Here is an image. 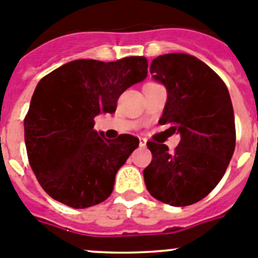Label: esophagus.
<instances>
[{
  "mask_svg": "<svg viewBox=\"0 0 258 258\" xmlns=\"http://www.w3.org/2000/svg\"><path fill=\"white\" fill-rule=\"evenodd\" d=\"M146 143H147V141H146L145 138H140V146H141V147H145Z\"/></svg>",
  "mask_w": 258,
  "mask_h": 258,
  "instance_id": "1",
  "label": "esophagus"
}]
</instances>
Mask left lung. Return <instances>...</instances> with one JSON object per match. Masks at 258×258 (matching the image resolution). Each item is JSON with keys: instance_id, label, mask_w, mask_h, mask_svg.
Instances as JSON below:
<instances>
[{"instance_id": "obj_1", "label": "left lung", "mask_w": 258, "mask_h": 258, "mask_svg": "<svg viewBox=\"0 0 258 258\" xmlns=\"http://www.w3.org/2000/svg\"><path fill=\"white\" fill-rule=\"evenodd\" d=\"M150 72L168 93L159 122L172 125L181 141L174 151L147 142L152 160L143 170L146 187L165 204L191 206L217 186L235 150L231 98L221 77L188 54L157 56Z\"/></svg>"}]
</instances>
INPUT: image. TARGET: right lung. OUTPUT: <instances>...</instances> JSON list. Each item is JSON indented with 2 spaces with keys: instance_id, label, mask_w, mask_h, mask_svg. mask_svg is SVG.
Returning <instances> with one entry per match:
<instances>
[{
  "instance_id": "right-lung-1",
  "label": "right lung",
  "mask_w": 258,
  "mask_h": 258,
  "mask_svg": "<svg viewBox=\"0 0 258 258\" xmlns=\"http://www.w3.org/2000/svg\"><path fill=\"white\" fill-rule=\"evenodd\" d=\"M145 56L104 63L79 59L40 80L24 118L29 165L41 187L71 208H89L111 195L117 170L140 141L107 140L94 131L99 113H113L127 88L147 76Z\"/></svg>"
}]
</instances>
